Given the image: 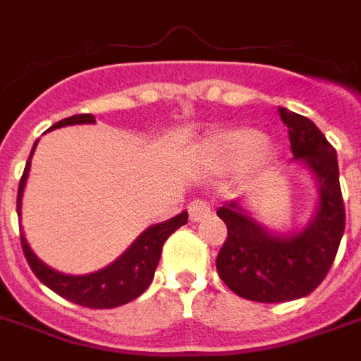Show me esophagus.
<instances>
[{"instance_id": "34e87169", "label": "esophagus", "mask_w": 361, "mask_h": 361, "mask_svg": "<svg viewBox=\"0 0 361 361\" xmlns=\"http://www.w3.org/2000/svg\"><path fill=\"white\" fill-rule=\"evenodd\" d=\"M188 212H189V219L191 222H199V220H204L207 216H211V204L203 201V199H197L193 203H189L188 207Z\"/></svg>"}]
</instances>
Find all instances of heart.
Masks as SVG:
<instances>
[{"label":"heart","instance_id":"b5f03b06","mask_svg":"<svg viewBox=\"0 0 361 361\" xmlns=\"http://www.w3.org/2000/svg\"><path fill=\"white\" fill-rule=\"evenodd\" d=\"M265 142V135L261 131L251 129V127H242V129H232L226 133L214 135L204 145V152H207V158L214 164H238V162L257 158L259 154H267L269 150Z\"/></svg>","mask_w":361,"mask_h":361}]
</instances>
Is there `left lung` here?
<instances>
[{
    "label": "left lung",
    "instance_id": "8db88e82",
    "mask_svg": "<svg viewBox=\"0 0 361 361\" xmlns=\"http://www.w3.org/2000/svg\"><path fill=\"white\" fill-rule=\"evenodd\" d=\"M279 114L288 127L294 160L310 166L319 181L315 219L300 234L276 238L235 201L216 211L228 228L216 257L219 276L234 294L261 303L310 295L333 265L346 226L336 150L311 119L286 108H279Z\"/></svg>",
    "mask_w": 361,
    "mask_h": 361
}]
</instances>
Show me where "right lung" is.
I'll list each match as a JSON object with an SVG mask.
<instances>
[{
    "label": "right lung",
    "instance_id": "add662e5",
    "mask_svg": "<svg viewBox=\"0 0 361 361\" xmlns=\"http://www.w3.org/2000/svg\"><path fill=\"white\" fill-rule=\"evenodd\" d=\"M75 123H94V116L92 114H77V116H71V118L54 123L50 129L75 126ZM35 147H32V152H35ZM32 152H30V157H32ZM30 157H28L25 172H23L19 181V193H17V212L19 214L20 197H23L28 168H30ZM183 224H188V212L185 211L178 216H173V219L166 220L162 224L147 228L137 238V242L118 261H114L111 265H108L102 271L82 274V276L61 274V272L44 265L42 261L30 251L23 234H20V245H23V253H25L27 263L30 265L32 272L36 274V279L50 290H54L56 294L66 298L69 302L77 303V305H82V307L111 310V307H119V305L139 298L149 288L152 276H154V271H157L158 261H160L162 245L168 240V235L173 234Z\"/></svg>",
    "mask_w": 361,
    "mask_h": 361
}]
</instances>
